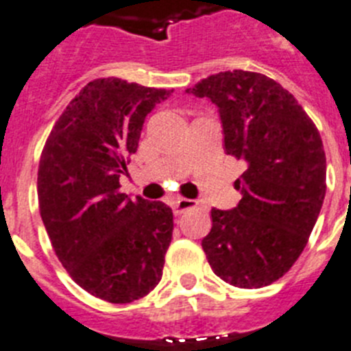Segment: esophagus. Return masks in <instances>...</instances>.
Returning <instances> with one entry per match:
<instances>
[{
    "label": "esophagus",
    "instance_id": "obj_1",
    "mask_svg": "<svg viewBox=\"0 0 351 351\" xmlns=\"http://www.w3.org/2000/svg\"><path fill=\"white\" fill-rule=\"evenodd\" d=\"M195 204H197V201H194V199L180 197L176 199V201H173V211H175V215H182L183 211L191 210V208H194Z\"/></svg>",
    "mask_w": 351,
    "mask_h": 351
}]
</instances>
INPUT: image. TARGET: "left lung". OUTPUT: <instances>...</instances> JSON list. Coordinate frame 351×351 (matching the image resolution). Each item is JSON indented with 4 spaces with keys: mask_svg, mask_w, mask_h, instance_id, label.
I'll return each instance as SVG.
<instances>
[{
    "mask_svg": "<svg viewBox=\"0 0 351 351\" xmlns=\"http://www.w3.org/2000/svg\"><path fill=\"white\" fill-rule=\"evenodd\" d=\"M219 108L227 156L245 160L232 210L211 208L203 239L211 269L239 289L282 278L304 250L325 197V152L295 97L254 71L210 75L185 90Z\"/></svg>",
    "mask_w": 351,
    "mask_h": 351,
    "instance_id": "left-lung-1",
    "label": "left lung"
}]
</instances>
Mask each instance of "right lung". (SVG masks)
<instances>
[{
  "instance_id": "1",
  "label": "right lung",
  "mask_w": 351,
  "mask_h": 351,
  "mask_svg": "<svg viewBox=\"0 0 351 351\" xmlns=\"http://www.w3.org/2000/svg\"><path fill=\"white\" fill-rule=\"evenodd\" d=\"M173 90L89 82L59 117L38 168V201L56 255L75 282L125 304L162 278L173 211L162 201L119 192L145 119Z\"/></svg>"
}]
</instances>
